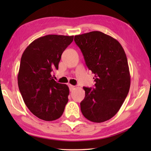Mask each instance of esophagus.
Masks as SVG:
<instances>
[{
	"mask_svg": "<svg viewBox=\"0 0 151 151\" xmlns=\"http://www.w3.org/2000/svg\"><path fill=\"white\" fill-rule=\"evenodd\" d=\"M68 86H69V88H70V91H72L73 89L75 88V86H73V85H68Z\"/></svg>",
	"mask_w": 151,
	"mask_h": 151,
	"instance_id": "esophagus-1",
	"label": "esophagus"
}]
</instances>
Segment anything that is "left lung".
I'll return each mask as SVG.
<instances>
[{
	"label": "left lung",
	"mask_w": 151,
	"mask_h": 151,
	"mask_svg": "<svg viewBox=\"0 0 151 151\" xmlns=\"http://www.w3.org/2000/svg\"><path fill=\"white\" fill-rule=\"evenodd\" d=\"M74 40L96 83L93 88L83 87L82 113L94 122L108 121L119 111L131 85L124 50L118 40L100 31L76 35Z\"/></svg>",
	"instance_id": "obj_1"
}]
</instances>
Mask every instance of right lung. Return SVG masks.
<instances>
[{"instance_id":"right-lung-1","label":"right lung","mask_w":151,"mask_h":151,"mask_svg":"<svg viewBox=\"0 0 151 151\" xmlns=\"http://www.w3.org/2000/svg\"><path fill=\"white\" fill-rule=\"evenodd\" d=\"M74 36L46 35L35 40L24 50L20 60L18 85L23 101L32 113L52 121L62 116L69 88L56 82L53 69H58L61 55Z\"/></svg>"}]
</instances>
